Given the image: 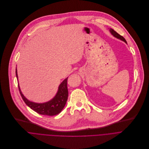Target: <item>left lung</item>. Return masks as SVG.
Returning <instances> with one entry per match:
<instances>
[{
    "label": "left lung",
    "instance_id": "1",
    "mask_svg": "<svg viewBox=\"0 0 149 149\" xmlns=\"http://www.w3.org/2000/svg\"><path fill=\"white\" fill-rule=\"evenodd\" d=\"M110 33H111V34H112L114 37H116V38H118V39H120V40H122L124 41L125 42L127 43V42H126V39H125L122 36L120 35L119 34L117 33L116 31H114L113 29H110Z\"/></svg>",
    "mask_w": 149,
    "mask_h": 149
}]
</instances>
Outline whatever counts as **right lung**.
Here are the masks:
<instances>
[{
    "instance_id": "add662e5",
    "label": "right lung",
    "mask_w": 149,
    "mask_h": 149,
    "mask_svg": "<svg viewBox=\"0 0 149 149\" xmlns=\"http://www.w3.org/2000/svg\"><path fill=\"white\" fill-rule=\"evenodd\" d=\"M16 75L17 78V69H16ZM68 78L65 79L59 85L58 92L55 97L49 102L44 103H36L28 100L22 93L19 86L18 85L20 94L24 103L33 110L40 114L47 116H54L61 113L64 108L68 97Z\"/></svg>"
}]
</instances>
